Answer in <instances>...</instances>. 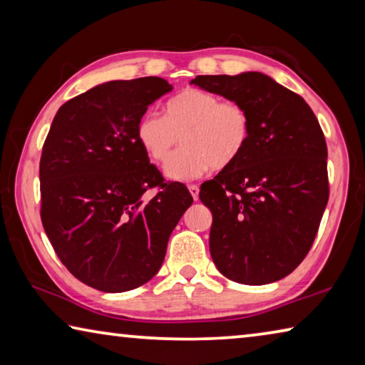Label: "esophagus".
I'll return each mask as SVG.
<instances>
[{
    "label": "esophagus",
    "instance_id": "34e87169",
    "mask_svg": "<svg viewBox=\"0 0 365 365\" xmlns=\"http://www.w3.org/2000/svg\"><path fill=\"white\" fill-rule=\"evenodd\" d=\"M188 191H190V195L193 196V200L196 201L197 196H200V188H197L196 185H188Z\"/></svg>",
    "mask_w": 365,
    "mask_h": 365
}]
</instances>
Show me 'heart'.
I'll use <instances>...</instances> for the list:
<instances>
[{
  "instance_id": "heart-1",
  "label": "heart",
  "mask_w": 365,
  "mask_h": 365,
  "mask_svg": "<svg viewBox=\"0 0 365 365\" xmlns=\"http://www.w3.org/2000/svg\"><path fill=\"white\" fill-rule=\"evenodd\" d=\"M250 115L242 104L187 88L165 104V117L141 115L137 140L154 163H167L182 135L184 148L165 165L170 180H191L214 169L230 168L250 140Z\"/></svg>"
}]
</instances>
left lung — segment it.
I'll return each instance as SVG.
<instances>
[{
  "label": "left lung",
  "instance_id": "1",
  "mask_svg": "<svg viewBox=\"0 0 365 365\" xmlns=\"http://www.w3.org/2000/svg\"><path fill=\"white\" fill-rule=\"evenodd\" d=\"M200 88L238 103L250 115L242 156L201 185L212 212L209 250L222 275L265 285L298 267L329 201L327 143L299 95L261 72L197 76Z\"/></svg>",
  "mask_w": 365,
  "mask_h": 365
}]
</instances>
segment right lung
Listing matches in <instances>:
<instances>
[{
	"label": "right lung",
	"mask_w": 365,
	"mask_h": 365,
	"mask_svg": "<svg viewBox=\"0 0 365 365\" xmlns=\"http://www.w3.org/2000/svg\"><path fill=\"white\" fill-rule=\"evenodd\" d=\"M170 90L159 77L96 85L59 108L43 145V228L67 270L100 292L150 282L193 202L185 185L163 183L137 140L141 115Z\"/></svg>",
	"instance_id": "right-lung-1"
}]
</instances>
